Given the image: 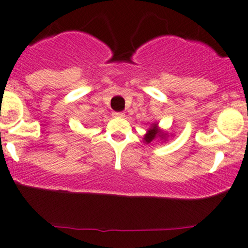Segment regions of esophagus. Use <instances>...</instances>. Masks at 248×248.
<instances>
[{"label": "esophagus", "instance_id": "esophagus-1", "mask_svg": "<svg viewBox=\"0 0 248 248\" xmlns=\"http://www.w3.org/2000/svg\"><path fill=\"white\" fill-rule=\"evenodd\" d=\"M113 115L115 117H124V113H122V111H117V113H113Z\"/></svg>", "mask_w": 248, "mask_h": 248}]
</instances>
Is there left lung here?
<instances>
[{
    "label": "left lung",
    "instance_id": "obj_1",
    "mask_svg": "<svg viewBox=\"0 0 248 248\" xmlns=\"http://www.w3.org/2000/svg\"><path fill=\"white\" fill-rule=\"evenodd\" d=\"M169 134L168 132H165L164 129H161L158 126V122H153L152 126L147 129L146 134L144 135V141L146 144H150V142L155 141V140H160V141L165 142L168 140Z\"/></svg>",
    "mask_w": 248,
    "mask_h": 248
}]
</instances>
